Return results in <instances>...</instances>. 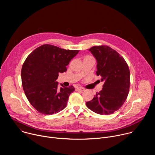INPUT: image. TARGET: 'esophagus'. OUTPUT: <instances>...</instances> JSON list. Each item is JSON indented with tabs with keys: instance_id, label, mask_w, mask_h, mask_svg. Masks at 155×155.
<instances>
[{
	"instance_id": "obj_1",
	"label": "esophagus",
	"mask_w": 155,
	"mask_h": 155,
	"mask_svg": "<svg viewBox=\"0 0 155 155\" xmlns=\"http://www.w3.org/2000/svg\"><path fill=\"white\" fill-rule=\"evenodd\" d=\"M77 91H84V89L83 87H77Z\"/></svg>"
}]
</instances>
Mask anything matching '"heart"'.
I'll use <instances>...</instances> for the list:
<instances>
[{"label":"heart","mask_w":155,"mask_h":155,"mask_svg":"<svg viewBox=\"0 0 155 155\" xmlns=\"http://www.w3.org/2000/svg\"><path fill=\"white\" fill-rule=\"evenodd\" d=\"M86 57H91V58H93V57H91V56H86Z\"/></svg>","instance_id":"heart-1"}]
</instances>
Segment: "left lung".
Returning <instances> with one entry per match:
<instances>
[{
  "mask_svg": "<svg viewBox=\"0 0 155 155\" xmlns=\"http://www.w3.org/2000/svg\"><path fill=\"white\" fill-rule=\"evenodd\" d=\"M97 61L96 74L104 81L102 90L86 103L87 107L100 115H110L121 108L126 100L130 87V72L123 56L107 45L89 49Z\"/></svg>",
  "mask_w": 155,
  "mask_h": 155,
  "instance_id": "left-lung-1",
  "label": "left lung"
}]
</instances>
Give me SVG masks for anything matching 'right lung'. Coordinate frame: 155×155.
Segmentation results:
<instances>
[{
    "label": "right lung",
    "mask_w": 155,
    "mask_h": 155,
    "mask_svg": "<svg viewBox=\"0 0 155 155\" xmlns=\"http://www.w3.org/2000/svg\"><path fill=\"white\" fill-rule=\"evenodd\" d=\"M78 52L45 44L28 55L22 66V85L27 99L38 112L53 115L67 105L75 88L62 84L59 88L56 80L59 73L67 71L66 66Z\"/></svg>",
    "instance_id": "right-lung-1"
}]
</instances>
